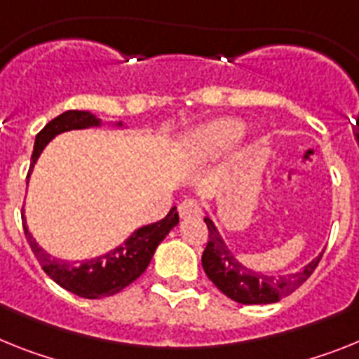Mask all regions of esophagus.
<instances>
[{
    "mask_svg": "<svg viewBox=\"0 0 359 359\" xmlns=\"http://www.w3.org/2000/svg\"><path fill=\"white\" fill-rule=\"evenodd\" d=\"M179 215L182 218L198 217L201 215V204L195 198H184L179 204Z\"/></svg>",
    "mask_w": 359,
    "mask_h": 359,
    "instance_id": "1",
    "label": "esophagus"
}]
</instances>
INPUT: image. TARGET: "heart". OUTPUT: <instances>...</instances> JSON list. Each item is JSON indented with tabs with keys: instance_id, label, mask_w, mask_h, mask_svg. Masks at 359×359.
Returning <instances> with one entry per match:
<instances>
[{
	"instance_id": "obj_1",
	"label": "heart",
	"mask_w": 359,
	"mask_h": 359,
	"mask_svg": "<svg viewBox=\"0 0 359 359\" xmlns=\"http://www.w3.org/2000/svg\"><path fill=\"white\" fill-rule=\"evenodd\" d=\"M244 133V124L236 119H220L211 124L198 128L197 132L189 137V146L193 154L208 157L220 149L227 148L229 144Z\"/></svg>"
}]
</instances>
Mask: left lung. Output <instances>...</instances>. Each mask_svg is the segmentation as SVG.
<instances>
[{
	"mask_svg": "<svg viewBox=\"0 0 359 359\" xmlns=\"http://www.w3.org/2000/svg\"><path fill=\"white\" fill-rule=\"evenodd\" d=\"M204 222L208 226L210 238H208V244H205L204 253H202V267H204L208 278L227 298H231L238 304L253 305L278 302L280 298L289 296L292 291L300 287L322 260V255H320L311 264H307L304 269L287 274V276L258 273L251 267L242 266V262H238V258L227 249L210 217H204Z\"/></svg>",
	"mask_w": 359,
	"mask_h": 359,
	"instance_id": "1",
	"label": "left lung"
}]
</instances>
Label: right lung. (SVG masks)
Here are the masks:
<instances>
[{
  "label": "right lung",
  "instance_id": "1",
  "mask_svg": "<svg viewBox=\"0 0 359 359\" xmlns=\"http://www.w3.org/2000/svg\"><path fill=\"white\" fill-rule=\"evenodd\" d=\"M99 124H101V121L95 115L81 110H68L59 115V117H55V119L50 121L41 132L36 135L30 171H32L37 157L41 155L43 148L57 133L68 132V130L99 126ZM21 218H23V229L27 242H29L30 249H32L34 257L41 264L43 271L63 289L81 296V298H88V300H97V298L111 296L115 292L123 291L132 282H135L144 273L146 267L149 266L157 245L179 224L177 208H171L170 213L162 220L149 224V226L139 227L137 231L132 233V236L124 244L111 249L110 253L85 262H65L45 253L43 248L37 245L34 236L29 233V227H27V222H25V215H21Z\"/></svg>",
  "mask_w": 359,
  "mask_h": 359
}]
</instances>
